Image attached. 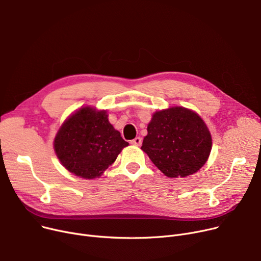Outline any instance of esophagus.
Instances as JSON below:
<instances>
[{
  "label": "esophagus",
  "instance_id": "1",
  "mask_svg": "<svg viewBox=\"0 0 261 261\" xmlns=\"http://www.w3.org/2000/svg\"><path fill=\"white\" fill-rule=\"evenodd\" d=\"M131 144H132L133 146L140 147V146L142 145V138H141V137H135L134 140H132V141H131Z\"/></svg>",
  "mask_w": 261,
  "mask_h": 261
}]
</instances>
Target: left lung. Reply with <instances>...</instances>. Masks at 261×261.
<instances>
[{
	"label": "left lung",
	"instance_id": "left-lung-1",
	"mask_svg": "<svg viewBox=\"0 0 261 261\" xmlns=\"http://www.w3.org/2000/svg\"><path fill=\"white\" fill-rule=\"evenodd\" d=\"M147 130L142 150L168 177L192 175L209 159L211 133L192 110L172 107L155 112Z\"/></svg>",
	"mask_w": 261,
	"mask_h": 261
}]
</instances>
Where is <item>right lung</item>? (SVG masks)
I'll return each mask as SVG.
<instances>
[{
	"instance_id": "obj_1",
	"label": "right lung",
	"mask_w": 261,
	"mask_h": 261,
	"mask_svg": "<svg viewBox=\"0 0 261 261\" xmlns=\"http://www.w3.org/2000/svg\"><path fill=\"white\" fill-rule=\"evenodd\" d=\"M128 145L109 123L107 112L91 107H83L69 116L54 143L62 165L85 179L99 177Z\"/></svg>"
}]
</instances>
